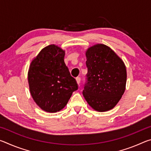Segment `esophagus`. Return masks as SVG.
Returning <instances> with one entry per match:
<instances>
[{"instance_id":"obj_1","label":"esophagus","mask_w":151,"mask_h":151,"mask_svg":"<svg viewBox=\"0 0 151 151\" xmlns=\"http://www.w3.org/2000/svg\"><path fill=\"white\" fill-rule=\"evenodd\" d=\"M76 83L79 85L80 84V82H81V78L80 77H76Z\"/></svg>"}]
</instances>
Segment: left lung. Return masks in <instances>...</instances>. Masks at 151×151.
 Instances as JSON below:
<instances>
[{"label": "left lung", "instance_id": "1", "mask_svg": "<svg viewBox=\"0 0 151 151\" xmlns=\"http://www.w3.org/2000/svg\"><path fill=\"white\" fill-rule=\"evenodd\" d=\"M87 83L83 92L87 103L94 110H111L125 91L127 68L121 58L108 46L96 44L86 50Z\"/></svg>", "mask_w": 151, "mask_h": 151}]
</instances>
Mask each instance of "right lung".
Wrapping results in <instances>:
<instances>
[{"label": "right lung", "mask_w": 151, "mask_h": 151, "mask_svg": "<svg viewBox=\"0 0 151 151\" xmlns=\"http://www.w3.org/2000/svg\"><path fill=\"white\" fill-rule=\"evenodd\" d=\"M65 55V50L50 45L30 63L28 71L30 93L36 104L45 112L60 111L78 89L64 61Z\"/></svg>", "instance_id": "right-lung-1"}]
</instances>
